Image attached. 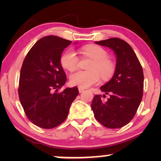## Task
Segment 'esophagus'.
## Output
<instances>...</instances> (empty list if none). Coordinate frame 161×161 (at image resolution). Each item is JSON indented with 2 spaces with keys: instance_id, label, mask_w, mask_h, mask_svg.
<instances>
[{
  "instance_id": "34e87169",
  "label": "esophagus",
  "mask_w": 161,
  "mask_h": 161,
  "mask_svg": "<svg viewBox=\"0 0 161 161\" xmlns=\"http://www.w3.org/2000/svg\"><path fill=\"white\" fill-rule=\"evenodd\" d=\"M78 91H79V92H80V93H82V92H84V89H83V88H81V87H79L78 88Z\"/></svg>"
}]
</instances>
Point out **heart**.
<instances>
[{
	"mask_svg": "<svg viewBox=\"0 0 161 161\" xmlns=\"http://www.w3.org/2000/svg\"><path fill=\"white\" fill-rule=\"evenodd\" d=\"M83 56L91 58L92 61L88 66L87 71H78L70 76L72 85L81 88H88L100 80V75L103 80L111 78L115 71L113 61L108 58V53L104 48L97 45L84 46L80 49ZM60 62L63 68L69 72H74L78 67L79 58L76 53L69 48L61 56Z\"/></svg>",
	"mask_w": 161,
	"mask_h": 161,
	"instance_id": "b5f03b06",
	"label": "heart"
}]
</instances>
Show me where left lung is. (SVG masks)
I'll return each mask as SVG.
<instances>
[{"label":"left lung","instance_id":"8db88e82","mask_svg":"<svg viewBox=\"0 0 161 161\" xmlns=\"http://www.w3.org/2000/svg\"><path fill=\"white\" fill-rule=\"evenodd\" d=\"M111 48L116 55L115 73L108 82L100 87L109 94H96L92 103L94 117L103 126L116 129L124 127L133 119L142 102L144 90V72L133 48L119 38L95 42Z\"/></svg>","mask_w":161,"mask_h":161}]
</instances>
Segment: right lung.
<instances>
[{
    "instance_id": "add662e5",
    "label": "right lung",
    "mask_w": 161,
    "mask_h": 161,
    "mask_svg": "<svg viewBox=\"0 0 161 161\" xmlns=\"http://www.w3.org/2000/svg\"><path fill=\"white\" fill-rule=\"evenodd\" d=\"M71 41L56 36L42 37L26 55L19 75V101L28 119L44 129L64 122L72 103L78 95L76 86L58 91L67 77L61 65V53Z\"/></svg>"
}]
</instances>
